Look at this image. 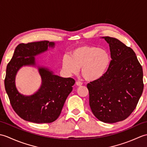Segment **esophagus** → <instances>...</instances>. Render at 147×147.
<instances>
[{"instance_id": "esophagus-1", "label": "esophagus", "mask_w": 147, "mask_h": 147, "mask_svg": "<svg viewBox=\"0 0 147 147\" xmlns=\"http://www.w3.org/2000/svg\"><path fill=\"white\" fill-rule=\"evenodd\" d=\"M76 85L78 86H82L83 85L82 82H76Z\"/></svg>"}]
</instances>
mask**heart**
Instances as JSON below:
<instances>
[{"label":"heart","instance_id":"obj_1","mask_svg":"<svg viewBox=\"0 0 147 147\" xmlns=\"http://www.w3.org/2000/svg\"><path fill=\"white\" fill-rule=\"evenodd\" d=\"M111 64V55L107 49L91 45L78 47L71 52L70 57H65L62 61V67L68 74H77L82 68L83 77L89 82L104 76Z\"/></svg>","mask_w":147,"mask_h":147}]
</instances>
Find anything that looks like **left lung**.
I'll return each instance as SVG.
<instances>
[{
  "label": "left lung",
  "mask_w": 147,
  "mask_h": 147,
  "mask_svg": "<svg viewBox=\"0 0 147 147\" xmlns=\"http://www.w3.org/2000/svg\"><path fill=\"white\" fill-rule=\"evenodd\" d=\"M102 38L109 44L111 64L104 76L87 85L89 104L98 120L114 123L136 108L144 87L143 69L131 48L117 38Z\"/></svg>",
  "instance_id": "1"
}]
</instances>
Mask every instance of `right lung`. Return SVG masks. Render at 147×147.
<instances>
[{
  "label": "right lung",
  "instance_id": "right-lung-1",
  "mask_svg": "<svg viewBox=\"0 0 147 147\" xmlns=\"http://www.w3.org/2000/svg\"><path fill=\"white\" fill-rule=\"evenodd\" d=\"M55 43L40 41L20 43L6 69L4 85L12 109L23 119L35 123H51L61 114L67 96L73 90L75 80L53 74L49 69L38 67L42 85L33 95H22L16 87L17 72L23 65H35V56L54 47Z\"/></svg>",
  "mask_w": 147,
  "mask_h": 147
}]
</instances>
